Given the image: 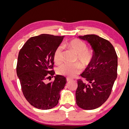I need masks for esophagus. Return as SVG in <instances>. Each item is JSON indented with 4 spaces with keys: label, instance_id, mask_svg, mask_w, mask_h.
Listing matches in <instances>:
<instances>
[{
    "label": "esophagus",
    "instance_id": "1",
    "mask_svg": "<svg viewBox=\"0 0 129 129\" xmlns=\"http://www.w3.org/2000/svg\"><path fill=\"white\" fill-rule=\"evenodd\" d=\"M66 80H67V82H70V81L71 80V79H70V78H69V77H67Z\"/></svg>",
    "mask_w": 129,
    "mask_h": 129
}]
</instances>
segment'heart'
<instances>
[{"mask_svg": "<svg viewBox=\"0 0 129 129\" xmlns=\"http://www.w3.org/2000/svg\"><path fill=\"white\" fill-rule=\"evenodd\" d=\"M67 46L77 54L76 60H78L83 68H86L90 64L93 58V52L90 49H87V45L84 42L79 39H73L68 42ZM63 47L61 45L59 46L54 50L53 59L54 62L57 64H60L63 62ZM81 70L82 66L80 63H76L73 64L64 63L59 67L57 72L59 75L68 77H73L80 73Z\"/></svg>", "mask_w": 129, "mask_h": 129, "instance_id": "heart-1", "label": "heart"}]
</instances>
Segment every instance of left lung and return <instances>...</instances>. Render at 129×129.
Returning a JSON list of instances; mask_svg holds the SVG:
<instances>
[{
  "instance_id": "left-lung-1",
  "label": "left lung",
  "mask_w": 129,
  "mask_h": 129,
  "mask_svg": "<svg viewBox=\"0 0 129 129\" xmlns=\"http://www.w3.org/2000/svg\"><path fill=\"white\" fill-rule=\"evenodd\" d=\"M77 38L90 45L93 58L81 74L85 81L77 80L76 101L80 108L93 110L103 105L110 96L117 78V56L110 42L98 35Z\"/></svg>"
}]
</instances>
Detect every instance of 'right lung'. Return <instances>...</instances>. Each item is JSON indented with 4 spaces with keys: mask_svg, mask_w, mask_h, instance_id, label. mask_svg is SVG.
<instances>
[{
    "mask_svg": "<svg viewBox=\"0 0 129 129\" xmlns=\"http://www.w3.org/2000/svg\"><path fill=\"white\" fill-rule=\"evenodd\" d=\"M64 38L48 34L31 37L19 53L16 72L23 93L37 109L47 110L56 106L66 83V77L59 75L54 76L53 82L45 81L55 73L52 70L54 52Z\"/></svg>",
    "mask_w": 129,
    "mask_h": 129,
    "instance_id": "right-lung-1",
    "label": "right lung"
}]
</instances>
